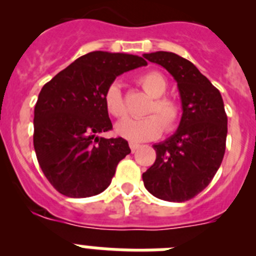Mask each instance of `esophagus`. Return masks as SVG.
I'll return each instance as SVG.
<instances>
[{
  "instance_id": "esophagus-1",
  "label": "esophagus",
  "mask_w": 256,
  "mask_h": 256,
  "mask_svg": "<svg viewBox=\"0 0 256 256\" xmlns=\"http://www.w3.org/2000/svg\"><path fill=\"white\" fill-rule=\"evenodd\" d=\"M130 150L134 152L136 150H138V148H140V144H136V142H130Z\"/></svg>"
}]
</instances>
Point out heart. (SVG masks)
I'll use <instances>...</instances> for the list:
<instances>
[{"mask_svg":"<svg viewBox=\"0 0 256 256\" xmlns=\"http://www.w3.org/2000/svg\"><path fill=\"white\" fill-rule=\"evenodd\" d=\"M137 83L146 94L152 97L148 105V115L144 118H126L115 126V132L123 138L132 142H144L158 138L162 130H172L178 126L182 108L176 98L164 96L166 91V80L158 72H148L137 78ZM106 112L114 118H122L126 114V108L122 96L120 86L112 83L104 94Z\"/></svg>","mask_w":256,"mask_h":256,"instance_id":"1","label":"heart"}]
</instances>
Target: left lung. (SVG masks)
<instances>
[{
    "label": "left lung",
    "instance_id": "obj_1",
    "mask_svg": "<svg viewBox=\"0 0 256 256\" xmlns=\"http://www.w3.org/2000/svg\"><path fill=\"white\" fill-rule=\"evenodd\" d=\"M144 56L176 79L183 112L177 132L152 146L156 160L142 180L155 198L183 202L200 194L220 166L227 140L224 104L220 92L191 61L165 51Z\"/></svg>",
    "mask_w": 256,
    "mask_h": 256
}]
</instances>
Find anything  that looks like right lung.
<instances>
[{
  "mask_svg": "<svg viewBox=\"0 0 256 256\" xmlns=\"http://www.w3.org/2000/svg\"><path fill=\"white\" fill-rule=\"evenodd\" d=\"M148 65L140 56L94 51L80 56L42 87L34 108V144L40 166L60 194L90 198L112 183L118 162L130 152L112 128L104 104L118 76Z\"/></svg>",
  "mask_w": 256,
  "mask_h": 256,
  "instance_id": "obj_1",
  "label": "right lung"
}]
</instances>
